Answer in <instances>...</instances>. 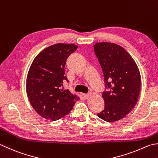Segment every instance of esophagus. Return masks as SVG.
Masks as SVG:
<instances>
[{"mask_svg":"<svg viewBox=\"0 0 158 158\" xmlns=\"http://www.w3.org/2000/svg\"><path fill=\"white\" fill-rule=\"evenodd\" d=\"M90 96H91V93L85 94H84V97H85V98H88L89 97H90Z\"/></svg>","mask_w":158,"mask_h":158,"instance_id":"esophagus-1","label":"esophagus"}]
</instances>
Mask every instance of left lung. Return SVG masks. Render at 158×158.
Segmentation results:
<instances>
[{"label":"left lung","instance_id":"left-lung-1","mask_svg":"<svg viewBox=\"0 0 158 158\" xmlns=\"http://www.w3.org/2000/svg\"><path fill=\"white\" fill-rule=\"evenodd\" d=\"M95 55L103 73L105 109L97 114L107 122L124 118L136 104L141 79L136 64L128 52L114 43L94 45Z\"/></svg>","mask_w":158,"mask_h":158}]
</instances>
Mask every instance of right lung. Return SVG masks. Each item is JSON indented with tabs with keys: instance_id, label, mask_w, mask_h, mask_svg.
Listing matches in <instances>:
<instances>
[{
	"instance_id": "1",
	"label": "right lung",
	"mask_w": 158,
	"mask_h": 158,
	"mask_svg": "<svg viewBox=\"0 0 158 158\" xmlns=\"http://www.w3.org/2000/svg\"><path fill=\"white\" fill-rule=\"evenodd\" d=\"M72 44H56L42 51L33 61L27 78L28 98L43 118L57 120L72 110L79 98L64 89L69 82L64 67L69 55L77 50Z\"/></svg>"
}]
</instances>
